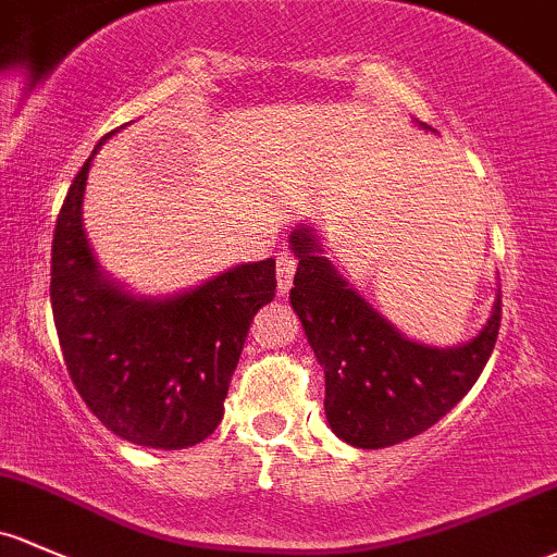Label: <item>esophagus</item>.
Listing matches in <instances>:
<instances>
[{"instance_id": "obj_1", "label": "esophagus", "mask_w": 557, "mask_h": 557, "mask_svg": "<svg viewBox=\"0 0 557 557\" xmlns=\"http://www.w3.org/2000/svg\"><path fill=\"white\" fill-rule=\"evenodd\" d=\"M297 271V257L292 252H281L276 260V281H278V295H286L292 289V281H295Z\"/></svg>"}]
</instances>
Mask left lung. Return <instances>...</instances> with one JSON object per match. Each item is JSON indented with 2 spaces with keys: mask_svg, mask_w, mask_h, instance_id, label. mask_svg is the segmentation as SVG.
Segmentation results:
<instances>
[{
  "mask_svg": "<svg viewBox=\"0 0 557 557\" xmlns=\"http://www.w3.org/2000/svg\"><path fill=\"white\" fill-rule=\"evenodd\" d=\"M424 133H435L417 122ZM297 262L292 308L315 361L324 367V411L332 433L356 448H385L433 428L459 404L486 367L499 334L502 297L492 315L459 345L417 343L393 326L324 255L321 233H289Z\"/></svg>",
  "mask_w": 557,
  "mask_h": 557,
  "instance_id": "left-lung-1",
  "label": "left lung"
}]
</instances>
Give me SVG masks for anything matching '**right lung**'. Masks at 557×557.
I'll return each instance as SVG.
<instances>
[{
  "mask_svg": "<svg viewBox=\"0 0 557 557\" xmlns=\"http://www.w3.org/2000/svg\"><path fill=\"white\" fill-rule=\"evenodd\" d=\"M95 146L52 238L50 300L63 361L95 417L135 446L188 448L223 420L252 315L276 297V260L242 262L199 286L151 297L113 278L85 231Z\"/></svg>",
  "mask_w": 557,
  "mask_h": 557,
  "instance_id": "add662e5",
  "label": "right lung"
}]
</instances>
